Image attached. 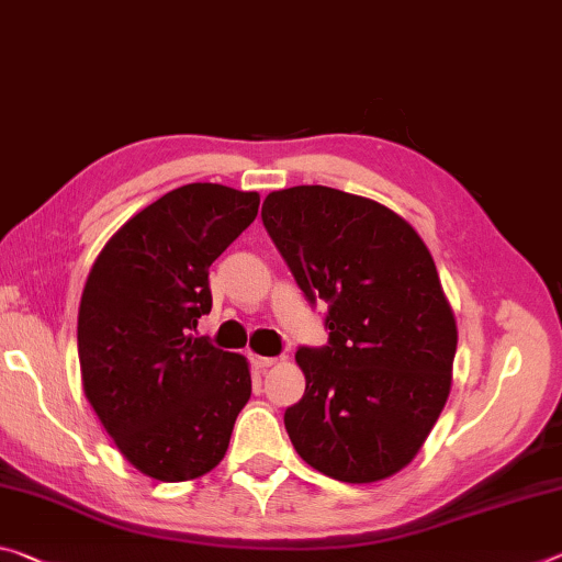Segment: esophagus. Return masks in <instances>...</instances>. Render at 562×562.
Wrapping results in <instances>:
<instances>
[{"mask_svg": "<svg viewBox=\"0 0 562 562\" xmlns=\"http://www.w3.org/2000/svg\"><path fill=\"white\" fill-rule=\"evenodd\" d=\"M249 362H252L257 370H267V368H272V364H274V358H265V355L249 352Z\"/></svg>", "mask_w": 562, "mask_h": 562, "instance_id": "esophagus-1", "label": "esophagus"}]
</instances>
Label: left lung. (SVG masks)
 <instances>
[{"mask_svg": "<svg viewBox=\"0 0 562 562\" xmlns=\"http://www.w3.org/2000/svg\"><path fill=\"white\" fill-rule=\"evenodd\" d=\"M262 222L310 302H329L327 347H300L305 395L284 427L310 468L378 483L407 468L452 387L458 323L413 225L323 184L270 192Z\"/></svg>", "mask_w": 562, "mask_h": 562, "instance_id": "obj_1", "label": "left lung"}]
</instances>
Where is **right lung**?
Masks as SVG:
<instances>
[{
	"label": "right lung",
	"instance_id": "right-lung-1",
	"mask_svg": "<svg viewBox=\"0 0 562 562\" xmlns=\"http://www.w3.org/2000/svg\"><path fill=\"white\" fill-rule=\"evenodd\" d=\"M260 194L192 182L114 233L77 317L82 387L142 475L182 483L225 458L252 395L249 362L190 335L212 310L210 265L257 217Z\"/></svg>",
	"mask_w": 562,
	"mask_h": 562
}]
</instances>
